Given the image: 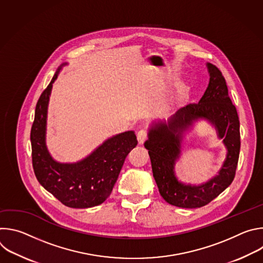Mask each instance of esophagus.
<instances>
[{
  "label": "esophagus",
  "mask_w": 263,
  "mask_h": 263,
  "mask_svg": "<svg viewBox=\"0 0 263 263\" xmlns=\"http://www.w3.org/2000/svg\"><path fill=\"white\" fill-rule=\"evenodd\" d=\"M146 138H147V132L145 130L141 129L137 132V139H138L139 144H142Z\"/></svg>",
  "instance_id": "obj_1"
}]
</instances>
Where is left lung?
Wrapping results in <instances>:
<instances>
[{
	"instance_id": "1",
	"label": "left lung",
	"mask_w": 263,
	"mask_h": 263,
	"mask_svg": "<svg viewBox=\"0 0 263 263\" xmlns=\"http://www.w3.org/2000/svg\"><path fill=\"white\" fill-rule=\"evenodd\" d=\"M207 66L210 80L200 102L179 109L167 124L154 125L144 142L161 197L168 204L181 208L203 207L220 195L234 180L239 158L240 132L236 108L229 98L221 71L211 63ZM199 118L214 124L229 149L228 158L219 175L209 182L200 186L185 185L174 177L173 165L179 155L182 132Z\"/></svg>"
}]
</instances>
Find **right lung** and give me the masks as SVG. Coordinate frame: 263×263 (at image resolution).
Returning <instances> with one entry per match:
<instances>
[{
    "mask_svg": "<svg viewBox=\"0 0 263 263\" xmlns=\"http://www.w3.org/2000/svg\"><path fill=\"white\" fill-rule=\"evenodd\" d=\"M59 69L36 104L30 134L32 165L42 186L63 205L89 208L102 204L110 196L127 155L137 145V139L133 131H128L106 140L80 162L69 164L53 160L45 135L49 97Z\"/></svg>",
    "mask_w": 263,
    "mask_h": 263,
    "instance_id": "add662e5",
    "label": "right lung"
}]
</instances>
